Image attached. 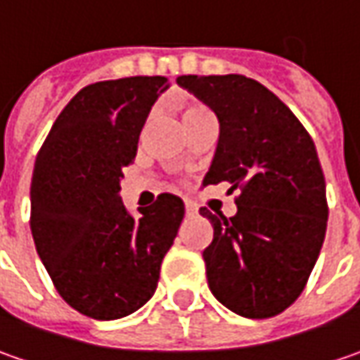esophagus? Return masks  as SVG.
<instances>
[{
    "label": "esophagus",
    "mask_w": 360,
    "mask_h": 360,
    "mask_svg": "<svg viewBox=\"0 0 360 360\" xmlns=\"http://www.w3.org/2000/svg\"><path fill=\"white\" fill-rule=\"evenodd\" d=\"M185 213H187V215H195L197 213L195 203H191V201H185Z\"/></svg>",
    "instance_id": "1"
}]
</instances>
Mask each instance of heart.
<instances>
[{
  "instance_id": "1",
  "label": "heart",
  "mask_w": 360,
  "mask_h": 360,
  "mask_svg": "<svg viewBox=\"0 0 360 360\" xmlns=\"http://www.w3.org/2000/svg\"><path fill=\"white\" fill-rule=\"evenodd\" d=\"M203 118H215V117H213V112H211L205 104H199V102H191V104H187V106L183 108V112H181L183 127H189V124H193V122H197V120H203Z\"/></svg>"
}]
</instances>
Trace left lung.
<instances>
[{
  "mask_svg": "<svg viewBox=\"0 0 360 360\" xmlns=\"http://www.w3.org/2000/svg\"><path fill=\"white\" fill-rule=\"evenodd\" d=\"M177 84L219 120L203 185L227 181L233 217L199 213L213 226L203 250L211 294L245 319H270L304 290L321 254L328 205L316 147L284 102L242 74L179 76Z\"/></svg>",
  "mask_w": 360,
  "mask_h": 360,
  "instance_id": "obj_1",
  "label": "left lung"
}]
</instances>
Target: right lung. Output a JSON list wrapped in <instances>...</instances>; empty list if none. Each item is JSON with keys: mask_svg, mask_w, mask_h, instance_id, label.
<instances>
[{"mask_svg": "<svg viewBox=\"0 0 360 360\" xmlns=\"http://www.w3.org/2000/svg\"><path fill=\"white\" fill-rule=\"evenodd\" d=\"M167 88L165 76L82 88L36 157L30 227L38 256L58 294L96 321H117L149 302L185 215L171 193L139 210V217L118 195L150 106Z\"/></svg>", "mask_w": 360, "mask_h": 360, "instance_id": "obj_1", "label": "right lung"}]
</instances>
